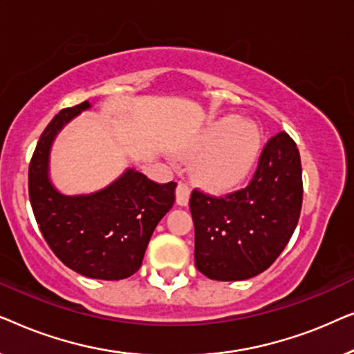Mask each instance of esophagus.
Masks as SVG:
<instances>
[{
	"instance_id": "34e87169",
	"label": "esophagus",
	"mask_w": 354,
	"mask_h": 354,
	"mask_svg": "<svg viewBox=\"0 0 354 354\" xmlns=\"http://www.w3.org/2000/svg\"><path fill=\"white\" fill-rule=\"evenodd\" d=\"M190 193L192 188L188 187V183L185 182H178L177 188H176V196H177V203L180 206H187L188 200H190Z\"/></svg>"
}]
</instances>
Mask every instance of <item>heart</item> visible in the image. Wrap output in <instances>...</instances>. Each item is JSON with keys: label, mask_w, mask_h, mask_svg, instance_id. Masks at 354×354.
<instances>
[{"label": "heart", "mask_w": 354, "mask_h": 354, "mask_svg": "<svg viewBox=\"0 0 354 354\" xmlns=\"http://www.w3.org/2000/svg\"><path fill=\"white\" fill-rule=\"evenodd\" d=\"M263 135L258 125L234 115L217 119L188 148L192 176L211 192L234 190L241 185L258 162Z\"/></svg>", "instance_id": "heart-1"}]
</instances>
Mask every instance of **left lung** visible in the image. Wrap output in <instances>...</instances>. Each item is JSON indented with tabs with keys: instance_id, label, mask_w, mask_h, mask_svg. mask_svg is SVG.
I'll list each match as a JSON object with an SVG mask.
<instances>
[{
	"instance_id": "left-lung-1",
	"label": "left lung",
	"mask_w": 354,
	"mask_h": 354,
	"mask_svg": "<svg viewBox=\"0 0 354 354\" xmlns=\"http://www.w3.org/2000/svg\"><path fill=\"white\" fill-rule=\"evenodd\" d=\"M303 201L301 161L287 132L269 138L251 182L212 196L192 192L196 269L212 280H246L264 272L292 239Z\"/></svg>"
}]
</instances>
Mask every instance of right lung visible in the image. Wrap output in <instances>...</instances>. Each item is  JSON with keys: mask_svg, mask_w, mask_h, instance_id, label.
<instances>
[{"mask_svg": "<svg viewBox=\"0 0 354 354\" xmlns=\"http://www.w3.org/2000/svg\"><path fill=\"white\" fill-rule=\"evenodd\" d=\"M90 103L66 108L43 130L28 166V196L37 224L57 258L90 279L120 280L137 272L158 222L176 201V182L156 183L127 169L91 195L67 196L48 176L57 132Z\"/></svg>", "mask_w": 354, "mask_h": 354, "instance_id": "1", "label": "right lung"}]
</instances>
